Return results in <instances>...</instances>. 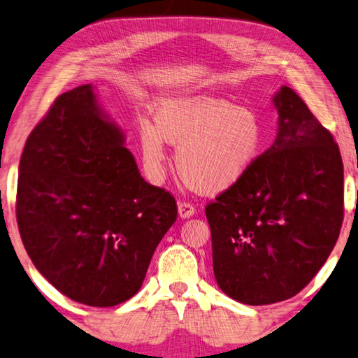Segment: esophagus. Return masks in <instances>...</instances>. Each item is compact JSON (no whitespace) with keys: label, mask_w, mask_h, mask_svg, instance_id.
<instances>
[{"label":"esophagus","mask_w":358,"mask_h":358,"mask_svg":"<svg viewBox=\"0 0 358 358\" xmlns=\"http://www.w3.org/2000/svg\"><path fill=\"white\" fill-rule=\"evenodd\" d=\"M178 210H179L180 219H189L193 214H195V206H193V204L189 201H180Z\"/></svg>","instance_id":"esophagus-1"}]
</instances>
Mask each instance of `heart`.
I'll list each match as a JSON object with an SVG mask.
<instances>
[{
    "mask_svg": "<svg viewBox=\"0 0 358 358\" xmlns=\"http://www.w3.org/2000/svg\"><path fill=\"white\" fill-rule=\"evenodd\" d=\"M157 127L143 124L141 150L149 173L160 174L166 141L179 144L176 163L187 182L204 193L227 190L248 173L260 154L263 128L248 106L225 99L193 96L169 99L157 106Z\"/></svg>",
    "mask_w": 358,
    "mask_h": 358,
    "instance_id": "obj_1",
    "label": "heart"
}]
</instances>
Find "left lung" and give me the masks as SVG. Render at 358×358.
Wrapping results in <instances>:
<instances>
[{
    "label": "left lung",
    "mask_w": 358,
    "mask_h": 358,
    "mask_svg": "<svg viewBox=\"0 0 358 358\" xmlns=\"http://www.w3.org/2000/svg\"><path fill=\"white\" fill-rule=\"evenodd\" d=\"M274 103V144L206 204L215 280L252 306L289 300L311 282L344 219V169L331 133L289 87Z\"/></svg>",
    "instance_id": "8db88e82"
}]
</instances>
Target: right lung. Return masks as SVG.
Instances as JSON below:
<instances>
[{
  "label": "right lung",
  "instance_id": "right-lung-1",
  "mask_svg": "<svg viewBox=\"0 0 358 358\" xmlns=\"http://www.w3.org/2000/svg\"><path fill=\"white\" fill-rule=\"evenodd\" d=\"M15 217L38 271L95 308L138 294L176 217V198L141 178L92 84L57 96L20 158Z\"/></svg>",
  "mask_w": 358,
  "mask_h": 358
}]
</instances>
